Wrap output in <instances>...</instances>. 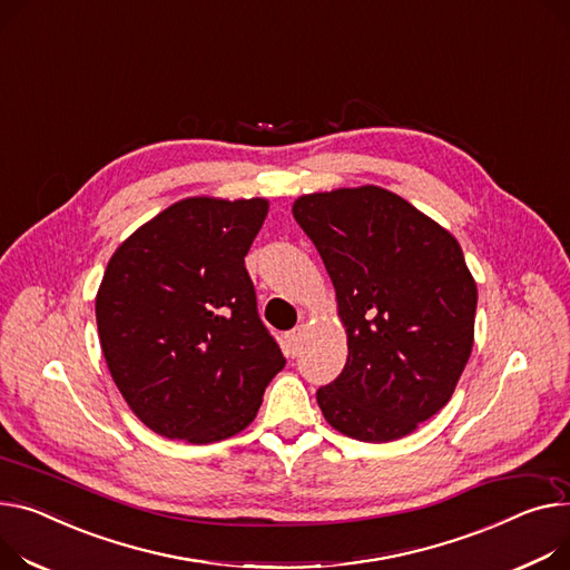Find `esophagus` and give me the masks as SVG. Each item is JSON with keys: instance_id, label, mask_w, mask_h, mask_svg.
Here are the masks:
<instances>
[{"instance_id": "34e87169", "label": "esophagus", "mask_w": 570, "mask_h": 570, "mask_svg": "<svg viewBox=\"0 0 570 570\" xmlns=\"http://www.w3.org/2000/svg\"><path fill=\"white\" fill-rule=\"evenodd\" d=\"M302 336H305V327H295V330H291L288 334H286V353L288 355H297V351H299V346H302Z\"/></svg>"}]
</instances>
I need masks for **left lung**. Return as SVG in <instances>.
<instances>
[{
  "label": "left lung",
  "mask_w": 570,
  "mask_h": 570,
  "mask_svg": "<svg viewBox=\"0 0 570 570\" xmlns=\"http://www.w3.org/2000/svg\"><path fill=\"white\" fill-rule=\"evenodd\" d=\"M348 334V360L316 392L330 426L390 442L440 412L474 344L476 284L459 240L390 189L364 185L293 204Z\"/></svg>",
  "instance_id": "1"
}]
</instances>
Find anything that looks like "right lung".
<instances>
[{
    "label": "right lung",
    "mask_w": 570,
    "mask_h": 570,
    "mask_svg": "<svg viewBox=\"0 0 570 570\" xmlns=\"http://www.w3.org/2000/svg\"><path fill=\"white\" fill-rule=\"evenodd\" d=\"M265 215V199H183L107 263L100 348L126 403L158 435L208 444L240 433L286 364L245 268Z\"/></svg>",
    "instance_id": "1"
}]
</instances>
